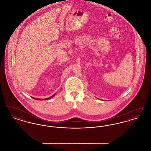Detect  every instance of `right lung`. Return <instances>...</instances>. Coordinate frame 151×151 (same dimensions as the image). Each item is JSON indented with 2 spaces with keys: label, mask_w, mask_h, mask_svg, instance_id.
Listing matches in <instances>:
<instances>
[{
  "label": "right lung",
  "mask_w": 151,
  "mask_h": 151,
  "mask_svg": "<svg viewBox=\"0 0 151 151\" xmlns=\"http://www.w3.org/2000/svg\"><path fill=\"white\" fill-rule=\"evenodd\" d=\"M55 95V94H54V95H52V96H51L50 97H49V98H47V99H36V98H34V97H32V99H35V100H49V99H51L52 97H53Z\"/></svg>",
  "instance_id": "1"
}]
</instances>
